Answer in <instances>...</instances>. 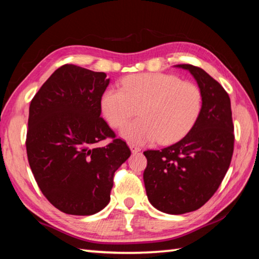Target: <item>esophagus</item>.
<instances>
[{
    "label": "esophagus",
    "mask_w": 259,
    "mask_h": 259,
    "mask_svg": "<svg viewBox=\"0 0 259 259\" xmlns=\"http://www.w3.org/2000/svg\"><path fill=\"white\" fill-rule=\"evenodd\" d=\"M130 147V151L134 153V154H136V153H138V152H140L142 150H140V147H138V146H136V145H130L129 146Z\"/></svg>",
    "instance_id": "34e87169"
}]
</instances>
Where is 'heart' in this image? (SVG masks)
I'll list each match as a JSON object with an SVG mask.
<instances>
[{
	"label": "heart",
	"mask_w": 259,
	"mask_h": 259,
	"mask_svg": "<svg viewBox=\"0 0 259 259\" xmlns=\"http://www.w3.org/2000/svg\"><path fill=\"white\" fill-rule=\"evenodd\" d=\"M202 95L198 87L171 74H136L122 89L109 88L102 97L108 123L120 128L139 108L140 118L125 125L121 136L134 144H170L183 138L198 120Z\"/></svg>",
	"instance_id": "obj_1"
}]
</instances>
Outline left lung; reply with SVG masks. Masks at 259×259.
I'll return each mask as SVG.
<instances>
[{
	"mask_svg": "<svg viewBox=\"0 0 259 259\" xmlns=\"http://www.w3.org/2000/svg\"><path fill=\"white\" fill-rule=\"evenodd\" d=\"M175 67L186 69L195 78L202 106L183 139L163 150L144 152V184L153 207L182 214L202 207L218 190L233 155L234 126L224 88L202 68L188 64Z\"/></svg>",
	"mask_w": 259,
	"mask_h": 259,
	"instance_id": "8db88e82",
	"label": "left lung"
}]
</instances>
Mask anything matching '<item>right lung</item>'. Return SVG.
I'll list each match as a JSON object with an SVG mask.
<instances>
[{"mask_svg": "<svg viewBox=\"0 0 259 259\" xmlns=\"http://www.w3.org/2000/svg\"><path fill=\"white\" fill-rule=\"evenodd\" d=\"M106 76L64 65L29 105L26 150L30 169L43 195L65 213L90 216L106 207L114 172L131 154L100 117ZM107 137L113 138L108 146H95Z\"/></svg>", "mask_w": 259, "mask_h": 259, "instance_id": "add662e5", "label": "right lung"}]
</instances>
